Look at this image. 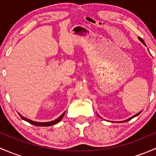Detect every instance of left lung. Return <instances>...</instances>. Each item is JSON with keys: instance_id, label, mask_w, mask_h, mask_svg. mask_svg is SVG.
<instances>
[{"instance_id": "obj_1", "label": "left lung", "mask_w": 156, "mask_h": 156, "mask_svg": "<svg viewBox=\"0 0 156 156\" xmlns=\"http://www.w3.org/2000/svg\"><path fill=\"white\" fill-rule=\"evenodd\" d=\"M139 38H140V37H139ZM140 41H142V42H143V43H144V40H143V39L140 38ZM140 112L137 113V114H136V115H135L132 116V117H131V118H130V119H127V120H125V121H123V122H127V121L130 120V119H133V118H134V117H136V116H137V115H140Z\"/></svg>"}]
</instances>
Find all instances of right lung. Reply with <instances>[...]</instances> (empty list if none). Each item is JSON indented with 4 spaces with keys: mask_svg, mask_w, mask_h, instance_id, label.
I'll use <instances>...</instances> for the list:
<instances>
[{
    "mask_svg": "<svg viewBox=\"0 0 156 156\" xmlns=\"http://www.w3.org/2000/svg\"><path fill=\"white\" fill-rule=\"evenodd\" d=\"M64 115H65V112L62 113V115H61L60 116H59V118H58L57 119H56V120L53 121V122H33V121H31V120H29V119H26V118H24L23 116H22L21 115H20V117L22 118V119H23V120L26 121V122H28L29 123L31 124V125H35V126H41V127H48V126H51V125H56V124H57L58 122H60L61 120H62V117L64 116Z\"/></svg>",
    "mask_w": 156,
    "mask_h": 156,
    "instance_id": "add662e5",
    "label": "right lung"
}]
</instances>
